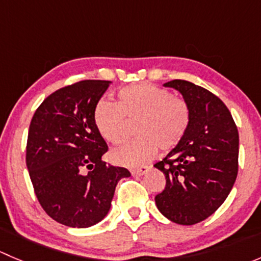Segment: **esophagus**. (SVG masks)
Here are the masks:
<instances>
[{
	"label": "esophagus",
	"mask_w": 261,
	"mask_h": 261,
	"mask_svg": "<svg viewBox=\"0 0 261 261\" xmlns=\"http://www.w3.org/2000/svg\"><path fill=\"white\" fill-rule=\"evenodd\" d=\"M147 172H149V168H147V167H141V168H139V169L131 170V174H133L134 177H141V175L146 174Z\"/></svg>",
	"instance_id": "1"
}]
</instances>
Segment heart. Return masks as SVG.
Masks as SVG:
<instances>
[{"mask_svg": "<svg viewBox=\"0 0 261 261\" xmlns=\"http://www.w3.org/2000/svg\"><path fill=\"white\" fill-rule=\"evenodd\" d=\"M138 120V139L115 147L110 154L117 165L138 168L151 160L158 149L172 150L180 144L191 123L189 107L172 92L150 83L121 88L117 101L99 99L93 122L103 140L118 144L127 133V121Z\"/></svg>", "mask_w": 261, "mask_h": 261, "instance_id": "b5f03b06", "label": "heart"}]
</instances>
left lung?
<instances>
[{
	"label": "left lung",
	"instance_id": "1",
	"mask_svg": "<svg viewBox=\"0 0 261 261\" xmlns=\"http://www.w3.org/2000/svg\"><path fill=\"white\" fill-rule=\"evenodd\" d=\"M164 87L183 96L191 123L179 145L154 165L167 179L155 203L168 220L189 226L217 211L232 189L239 170V133L226 105L203 87L181 80Z\"/></svg>",
	"mask_w": 261,
	"mask_h": 261
}]
</instances>
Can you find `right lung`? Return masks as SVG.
I'll use <instances>...</instances> for the list:
<instances>
[{
    "label": "right lung",
    "mask_w": 261,
    "mask_h": 261,
    "mask_svg": "<svg viewBox=\"0 0 261 261\" xmlns=\"http://www.w3.org/2000/svg\"><path fill=\"white\" fill-rule=\"evenodd\" d=\"M109 81H82L50 94L30 122L26 165L39 203L53 220L86 228L105 218L125 168L107 165L109 150L93 110Z\"/></svg>",
    "instance_id": "right-lung-1"
}]
</instances>
